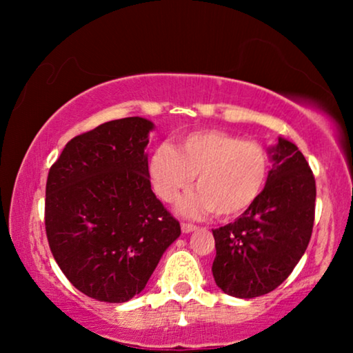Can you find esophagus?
<instances>
[{
	"label": "esophagus",
	"mask_w": 353,
	"mask_h": 353,
	"mask_svg": "<svg viewBox=\"0 0 353 353\" xmlns=\"http://www.w3.org/2000/svg\"><path fill=\"white\" fill-rule=\"evenodd\" d=\"M197 228L196 225H191V223H181V230L183 233H191V231H194Z\"/></svg>",
	"instance_id": "obj_1"
}]
</instances>
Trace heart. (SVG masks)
Here are the masks:
<instances>
[{"instance_id": "1", "label": "heart", "mask_w": 353, "mask_h": 353, "mask_svg": "<svg viewBox=\"0 0 353 353\" xmlns=\"http://www.w3.org/2000/svg\"><path fill=\"white\" fill-rule=\"evenodd\" d=\"M149 175L157 196L175 202L196 178L197 192L180 210L188 216L215 212L233 219L250 209L267 186L270 154L254 139L223 130H196L185 134L176 149L163 143L149 159Z\"/></svg>"}]
</instances>
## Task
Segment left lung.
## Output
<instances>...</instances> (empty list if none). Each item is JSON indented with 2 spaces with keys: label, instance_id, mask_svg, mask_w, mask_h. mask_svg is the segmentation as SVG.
Wrapping results in <instances>:
<instances>
[{
  "label": "left lung",
  "instance_id": "left-lung-1",
  "mask_svg": "<svg viewBox=\"0 0 353 353\" xmlns=\"http://www.w3.org/2000/svg\"><path fill=\"white\" fill-rule=\"evenodd\" d=\"M273 168L255 204L233 223L212 230L215 283L228 296L260 297L292 273L310 243L316 186L312 168L288 139L270 149Z\"/></svg>",
  "mask_w": 353,
  "mask_h": 353
}]
</instances>
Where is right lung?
<instances>
[{
	"mask_svg": "<svg viewBox=\"0 0 353 353\" xmlns=\"http://www.w3.org/2000/svg\"><path fill=\"white\" fill-rule=\"evenodd\" d=\"M154 123L110 120L72 138L46 181L45 226L65 278L96 301L127 302L181 234L151 190L144 152Z\"/></svg>",
	"mask_w": 353,
	"mask_h": 353,
	"instance_id": "1",
	"label": "right lung"
}]
</instances>
